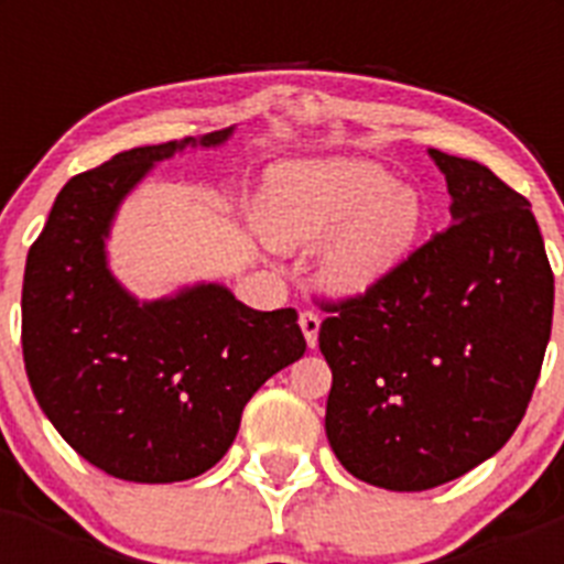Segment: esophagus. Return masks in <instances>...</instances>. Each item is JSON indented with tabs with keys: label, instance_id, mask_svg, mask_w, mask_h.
Returning a JSON list of instances; mask_svg holds the SVG:
<instances>
[{
	"label": "esophagus",
	"instance_id": "34e87169",
	"mask_svg": "<svg viewBox=\"0 0 564 564\" xmlns=\"http://www.w3.org/2000/svg\"><path fill=\"white\" fill-rule=\"evenodd\" d=\"M299 327H302V333H305L307 347L313 350V347L318 344V327H322V318H318L313 311H305L302 316H299Z\"/></svg>",
	"mask_w": 564,
	"mask_h": 564
}]
</instances>
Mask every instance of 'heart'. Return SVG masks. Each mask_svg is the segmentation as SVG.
Wrapping results in <instances>:
<instances>
[{
    "instance_id": "1",
    "label": "heart",
    "mask_w": 564,
    "mask_h": 564,
    "mask_svg": "<svg viewBox=\"0 0 564 564\" xmlns=\"http://www.w3.org/2000/svg\"><path fill=\"white\" fill-rule=\"evenodd\" d=\"M257 223L279 251L316 248V279L333 296H361L410 257L421 197L361 158L293 161L271 169Z\"/></svg>"
}]
</instances>
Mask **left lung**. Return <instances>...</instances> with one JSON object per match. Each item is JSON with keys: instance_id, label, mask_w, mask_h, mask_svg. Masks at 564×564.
Masks as SVG:
<instances>
[{"instance_id": "8db88e82", "label": "left lung", "mask_w": 564, "mask_h": 564, "mask_svg": "<svg viewBox=\"0 0 564 564\" xmlns=\"http://www.w3.org/2000/svg\"><path fill=\"white\" fill-rule=\"evenodd\" d=\"M452 223L364 296L330 305L325 430L352 477L390 491L457 480L514 435L540 378L554 273L531 203L430 149Z\"/></svg>"}]
</instances>
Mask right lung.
Masks as SVG:
<instances>
[{
    "label": "right lung",
    "mask_w": 564,
    "mask_h": 564,
    "mask_svg": "<svg viewBox=\"0 0 564 564\" xmlns=\"http://www.w3.org/2000/svg\"><path fill=\"white\" fill-rule=\"evenodd\" d=\"M234 127L115 154L58 192L28 253L22 352L58 435L129 482H181L220 463L242 406L305 356L296 311H253L220 282L138 299L115 279V214L161 161L217 149Z\"/></svg>",
    "instance_id": "right-lung-1"
}]
</instances>
